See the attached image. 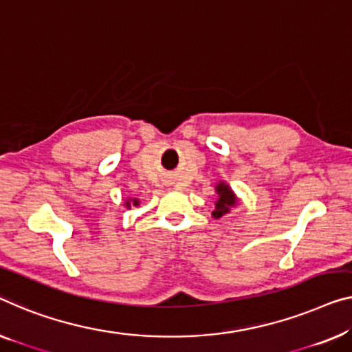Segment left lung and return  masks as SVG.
<instances>
[{
    "mask_svg": "<svg viewBox=\"0 0 352 352\" xmlns=\"http://www.w3.org/2000/svg\"><path fill=\"white\" fill-rule=\"evenodd\" d=\"M214 192H217L218 196L217 201H214V208L212 212V217L214 219L224 217V214H228L230 212V208L239 206L240 199L237 197V194L232 191V188H230L228 183L218 182L217 185H214Z\"/></svg>",
    "mask_w": 352,
    "mask_h": 352,
    "instance_id": "left-lung-1",
    "label": "left lung"
}]
</instances>
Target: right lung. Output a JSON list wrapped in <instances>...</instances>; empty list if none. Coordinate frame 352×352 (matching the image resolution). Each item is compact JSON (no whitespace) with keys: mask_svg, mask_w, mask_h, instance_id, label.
Returning <instances> with one entry per match:
<instances>
[{"mask_svg":"<svg viewBox=\"0 0 352 352\" xmlns=\"http://www.w3.org/2000/svg\"><path fill=\"white\" fill-rule=\"evenodd\" d=\"M139 204H140V201L138 197H128L124 201V207L128 208V210H131V207H139Z\"/></svg>","mask_w":352,"mask_h":352,"instance_id":"right-lung-1","label":"right lung"}]
</instances>
